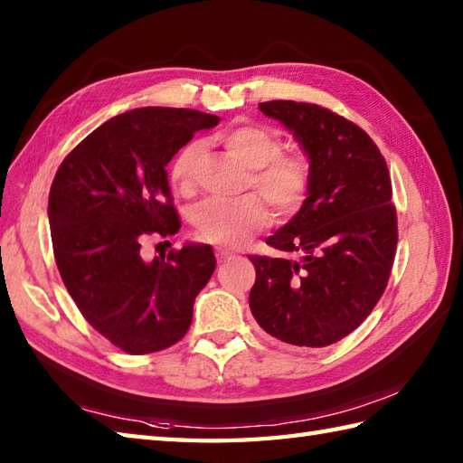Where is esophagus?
I'll return each instance as SVG.
<instances>
[{
  "mask_svg": "<svg viewBox=\"0 0 463 463\" xmlns=\"http://www.w3.org/2000/svg\"><path fill=\"white\" fill-rule=\"evenodd\" d=\"M216 257H219V260H231V259H234V254L229 250H219L216 252Z\"/></svg>",
  "mask_w": 463,
  "mask_h": 463,
  "instance_id": "34e87169",
  "label": "esophagus"
}]
</instances>
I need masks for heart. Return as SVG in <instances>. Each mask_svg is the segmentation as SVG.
Returning <instances> with one entry per match:
<instances>
[{
    "mask_svg": "<svg viewBox=\"0 0 463 463\" xmlns=\"http://www.w3.org/2000/svg\"><path fill=\"white\" fill-rule=\"evenodd\" d=\"M224 149L247 166L244 184L257 189L269 201L277 216L297 213L307 199L312 171L302 156L282 155V141L259 125H239L221 137ZM203 145L191 141L176 155L171 166V183L181 193L194 189V169ZM194 231L199 237L219 247L237 249L269 222V209L257 194L222 201L206 199L194 213Z\"/></svg>",
    "mask_w": 463,
    "mask_h": 463,
    "instance_id": "obj_1",
    "label": "heart"
}]
</instances>
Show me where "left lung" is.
<instances>
[{"instance_id": "left-lung-1", "label": "left lung", "mask_w": 463, "mask_h": 463, "mask_svg": "<svg viewBox=\"0 0 463 463\" xmlns=\"http://www.w3.org/2000/svg\"><path fill=\"white\" fill-rule=\"evenodd\" d=\"M259 109L290 131L312 171L300 211L267 239L287 259L249 257L259 326L294 346L322 348L368 318L398 244L386 161L358 125L324 107L269 101Z\"/></svg>"}]
</instances>
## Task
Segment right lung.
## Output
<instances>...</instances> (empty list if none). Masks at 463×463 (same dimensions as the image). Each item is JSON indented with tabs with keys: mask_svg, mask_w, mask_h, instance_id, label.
<instances>
[{
	"mask_svg": "<svg viewBox=\"0 0 463 463\" xmlns=\"http://www.w3.org/2000/svg\"><path fill=\"white\" fill-rule=\"evenodd\" d=\"M214 125L219 117L193 109H131L97 127L57 169L47 214L59 274L85 320L127 354L179 342L214 272L211 244L141 257L145 234L181 229L166 165Z\"/></svg>",
	"mask_w": 463,
	"mask_h": 463,
	"instance_id": "add662e5",
	"label": "right lung"
}]
</instances>
